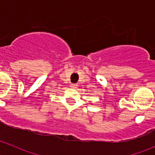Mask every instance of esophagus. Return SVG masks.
Returning <instances> with one entry per match:
<instances>
[{
    "label": "esophagus",
    "mask_w": 155,
    "mask_h": 155,
    "mask_svg": "<svg viewBox=\"0 0 155 155\" xmlns=\"http://www.w3.org/2000/svg\"><path fill=\"white\" fill-rule=\"evenodd\" d=\"M70 87L73 89H76V87H77V85H76V84H71V85H70Z\"/></svg>",
    "instance_id": "1"
}]
</instances>
